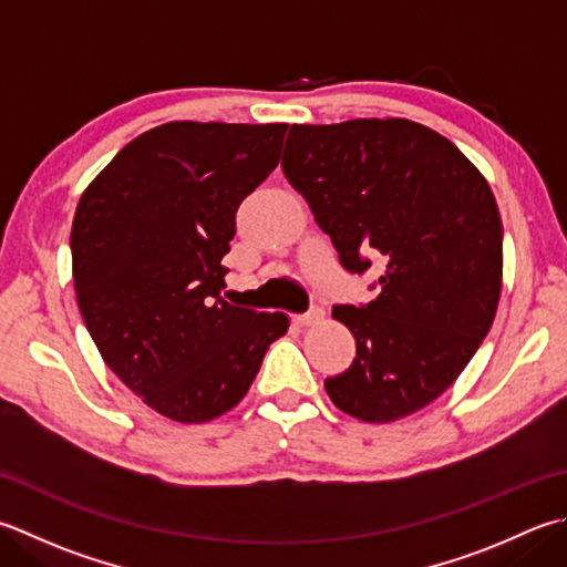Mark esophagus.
<instances>
[{"instance_id": "34e87169", "label": "esophagus", "mask_w": 567, "mask_h": 567, "mask_svg": "<svg viewBox=\"0 0 567 567\" xmlns=\"http://www.w3.org/2000/svg\"><path fill=\"white\" fill-rule=\"evenodd\" d=\"M324 317V307L321 305H312L307 309L305 315H295V324L299 327H309V324H317V321Z\"/></svg>"}]
</instances>
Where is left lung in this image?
<instances>
[{
	"label": "left lung",
	"mask_w": 567,
	"mask_h": 567,
	"mask_svg": "<svg viewBox=\"0 0 567 567\" xmlns=\"http://www.w3.org/2000/svg\"><path fill=\"white\" fill-rule=\"evenodd\" d=\"M282 172L315 210L341 268L381 275L369 305H337L357 359L324 381L365 423L435 401L489 334L502 292L496 198L450 140L417 122L292 125Z\"/></svg>",
	"instance_id": "left-lung-1"
}]
</instances>
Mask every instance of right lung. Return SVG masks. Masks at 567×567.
Segmentation results:
<instances>
[{"label": "right lung", "instance_id": "add662e5", "mask_svg": "<svg viewBox=\"0 0 567 567\" xmlns=\"http://www.w3.org/2000/svg\"><path fill=\"white\" fill-rule=\"evenodd\" d=\"M287 125L166 122L115 154L71 228L78 307L105 363L176 423L240 403L282 312L228 305L236 210L280 162Z\"/></svg>", "mask_w": 567, "mask_h": 567}]
</instances>
